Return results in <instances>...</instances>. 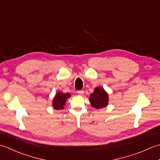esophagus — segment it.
Returning <instances> with one entry per match:
<instances>
[{"label": "esophagus", "instance_id": "esophagus-1", "mask_svg": "<svg viewBox=\"0 0 160 160\" xmlns=\"http://www.w3.org/2000/svg\"><path fill=\"white\" fill-rule=\"evenodd\" d=\"M84 92L83 90H79V91H78V94H79V95L82 96V95L84 94Z\"/></svg>", "mask_w": 160, "mask_h": 160}]
</instances>
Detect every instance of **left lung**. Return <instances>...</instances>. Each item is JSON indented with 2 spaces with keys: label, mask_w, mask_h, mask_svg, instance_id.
Segmentation results:
<instances>
[{
  "label": "left lung",
  "mask_w": 160,
  "mask_h": 160,
  "mask_svg": "<svg viewBox=\"0 0 160 160\" xmlns=\"http://www.w3.org/2000/svg\"><path fill=\"white\" fill-rule=\"evenodd\" d=\"M89 101L91 105L94 108H103L108 105V93L102 87H96L93 92L89 96Z\"/></svg>",
  "instance_id": "8db88e82"
}]
</instances>
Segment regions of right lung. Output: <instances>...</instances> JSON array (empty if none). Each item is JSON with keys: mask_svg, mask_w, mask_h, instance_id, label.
I'll list each match as a JSON object with an SVG mask.
<instances>
[{"mask_svg": "<svg viewBox=\"0 0 160 160\" xmlns=\"http://www.w3.org/2000/svg\"><path fill=\"white\" fill-rule=\"evenodd\" d=\"M71 96V94L68 93H62L61 92H59L55 96V98H53L52 101V106L53 108L55 109H64V105H65V102L67 101V98H69Z\"/></svg>", "mask_w": 160, "mask_h": 160, "instance_id": "obj_1", "label": "right lung"}]
</instances>
